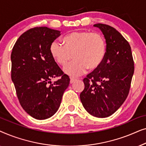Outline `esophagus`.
<instances>
[{
    "label": "esophagus",
    "instance_id": "1",
    "mask_svg": "<svg viewBox=\"0 0 146 146\" xmlns=\"http://www.w3.org/2000/svg\"><path fill=\"white\" fill-rule=\"evenodd\" d=\"M76 78H70V84H72L76 80Z\"/></svg>",
    "mask_w": 146,
    "mask_h": 146
}]
</instances>
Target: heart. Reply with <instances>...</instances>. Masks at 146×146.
I'll list each match as a JSON object with an SVG mask.
<instances>
[{"mask_svg":"<svg viewBox=\"0 0 146 146\" xmlns=\"http://www.w3.org/2000/svg\"><path fill=\"white\" fill-rule=\"evenodd\" d=\"M64 45L53 41L50 46V53L54 60L64 66L72 58L75 60L64 68L67 74L77 76L88 68L94 70L102 64L106 53L104 38L98 33L91 31H76L65 36Z\"/></svg>","mask_w":146,"mask_h":146,"instance_id":"1","label":"heart"}]
</instances>
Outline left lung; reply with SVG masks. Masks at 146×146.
<instances>
[{
	"label": "left lung",
	"mask_w": 146,
	"mask_h": 146,
	"mask_svg": "<svg viewBox=\"0 0 146 146\" xmlns=\"http://www.w3.org/2000/svg\"><path fill=\"white\" fill-rule=\"evenodd\" d=\"M104 35L106 53L102 64L84 78L81 102L93 116L106 117L122 105L129 94L134 72L130 45L114 28L96 24Z\"/></svg>",
	"instance_id": "obj_1"
}]
</instances>
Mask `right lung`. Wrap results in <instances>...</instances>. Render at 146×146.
<instances>
[{
    "label": "right lung",
    "mask_w": 146,
    "mask_h": 146,
    "mask_svg": "<svg viewBox=\"0 0 146 146\" xmlns=\"http://www.w3.org/2000/svg\"><path fill=\"white\" fill-rule=\"evenodd\" d=\"M60 31L35 27L24 33L11 53V78L23 108L34 118L45 119L54 114L68 87L70 78L50 53V46ZM60 77L52 83L51 80Z\"/></svg>",
    "instance_id": "1"
}]
</instances>
